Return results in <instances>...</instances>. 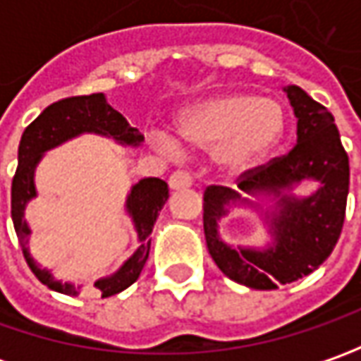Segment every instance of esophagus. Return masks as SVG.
Wrapping results in <instances>:
<instances>
[{
  "label": "esophagus",
  "mask_w": 361,
  "mask_h": 361,
  "mask_svg": "<svg viewBox=\"0 0 361 361\" xmlns=\"http://www.w3.org/2000/svg\"><path fill=\"white\" fill-rule=\"evenodd\" d=\"M192 185V176L187 171H174L169 178V187L173 190H180V188H188Z\"/></svg>",
  "instance_id": "34e87169"
}]
</instances>
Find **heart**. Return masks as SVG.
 <instances>
[{"mask_svg": "<svg viewBox=\"0 0 361 361\" xmlns=\"http://www.w3.org/2000/svg\"><path fill=\"white\" fill-rule=\"evenodd\" d=\"M285 116L271 98L245 92H221L187 106L176 118L180 140L197 148H213V160L225 173L239 174L257 166L281 140ZM154 142L166 152L176 145L157 134Z\"/></svg>", "mask_w": 361, "mask_h": 361, "instance_id": "b5f03b06", "label": "heart"}]
</instances>
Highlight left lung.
<instances>
[{"instance_id":"1","label":"left lung","mask_w":361,"mask_h":361,"mask_svg":"<svg viewBox=\"0 0 361 361\" xmlns=\"http://www.w3.org/2000/svg\"><path fill=\"white\" fill-rule=\"evenodd\" d=\"M298 118V145L287 154L249 169L237 178V188L209 187L202 197V227L209 253L229 279L251 289H275L315 271L331 255L340 239L350 190V160L331 112L299 86L283 88ZM303 180H315L310 197L290 190ZM247 194L273 196L266 214L274 243L267 250H233L218 237V221L231 204Z\"/></svg>"}]
</instances>
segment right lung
Wrapping results in <instances>:
<instances>
[{
  "label": "right lung",
  "mask_w": 361,
  "mask_h": 361,
  "mask_svg": "<svg viewBox=\"0 0 361 361\" xmlns=\"http://www.w3.org/2000/svg\"><path fill=\"white\" fill-rule=\"evenodd\" d=\"M84 132L110 136L120 145L128 146H138L145 140V136L138 132V128H132L128 120L106 102V96L102 92L90 94V96L63 98V100L49 104L23 130L20 148H18V171L13 176V183H11V219H13V227H16V235L20 239L23 257H25L30 269L34 271V275L42 283L48 285L49 289H54L58 293H63V295H78V287L54 279V275L48 269H42L32 259L30 249H27V237L32 231L23 219V211H25V204L37 195L34 185V173L37 162L42 160V154L48 152L49 148H56ZM166 199H169V185L154 176L142 178L132 187L130 195L126 199V211L132 216L140 245L114 275L98 279L92 285L94 293H98L102 298L116 295L140 277V271L145 267L148 251H150V233H152L157 216H159L160 209L164 207Z\"/></svg>",
  "instance_id": "obj_1"
}]
</instances>
